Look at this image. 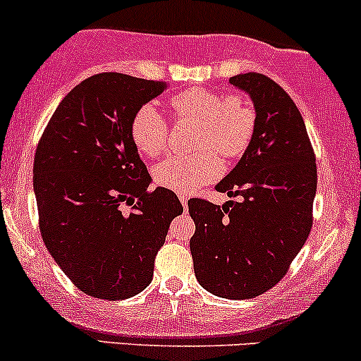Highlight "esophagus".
Masks as SVG:
<instances>
[{"label": "esophagus", "mask_w": 361, "mask_h": 361, "mask_svg": "<svg viewBox=\"0 0 361 361\" xmlns=\"http://www.w3.org/2000/svg\"><path fill=\"white\" fill-rule=\"evenodd\" d=\"M180 202H181V205H183V209H187V205H188V197H187V195H180Z\"/></svg>", "instance_id": "obj_1"}]
</instances>
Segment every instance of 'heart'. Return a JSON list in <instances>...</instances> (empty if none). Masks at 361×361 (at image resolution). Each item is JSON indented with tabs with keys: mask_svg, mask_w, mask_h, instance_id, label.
Instances as JSON below:
<instances>
[{
	"mask_svg": "<svg viewBox=\"0 0 361 361\" xmlns=\"http://www.w3.org/2000/svg\"><path fill=\"white\" fill-rule=\"evenodd\" d=\"M178 118L200 123L195 145L199 152L178 154L154 168L156 185L178 193H190L211 183L221 173V161L240 157L252 144L257 114L247 99L209 89H188L171 99ZM130 138L140 154L159 156L168 144V123L154 104L140 106L130 121Z\"/></svg>",
	"mask_w": 361,
	"mask_h": 361,
	"instance_id": "b5f03b06",
	"label": "heart"
}]
</instances>
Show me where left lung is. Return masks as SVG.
Here are the masks:
<instances>
[{"label":"left lung","instance_id":"left-lung-1","mask_svg":"<svg viewBox=\"0 0 361 361\" xmlns=\"http://www.w3.org/2000/svg\"><path fill=\"white\" fill-rule=\"evenodd\" d=\"M229 84L250 96L257 114L252 144L216 185L241 200H190V252L204 290L247 300L283 279L310 235L317 166L302 114L283 87L262 73L235 75Z\"/></svg>","mask_w":361,"mask_h":361}]
</instances>
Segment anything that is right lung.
<instances>
[{
    "label": "right lung",
    "instance_id": "right-lung-1",
    "mask_svg": "<svg viewBox=\"0 0 361 361\" xmlns=\"http://www.w3.org/2000/svg\"><path fill=\"white\" fill-rule=\"evenodd\" d=\"M166 82L99 73L66 94L34 157L41 236L80 291L125 300L152 281L154 260L183 205L152 181L130 138L140 106Z\"/></svg>",
    "mask_w": 361,
    "mask_h": 361
}]
</instances>
